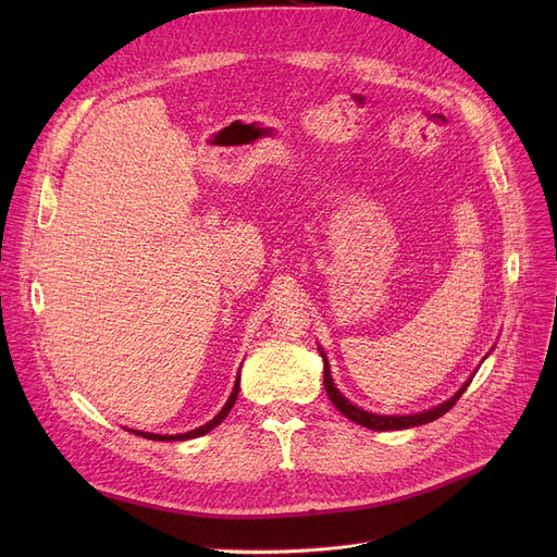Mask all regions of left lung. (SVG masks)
I'll use <instances>...</instances> for the list:
<instances>
[{
	"label": "left lung",
	"mask_w": 557,
	"mask_h": 557,
	"mask_svg": "<svg viewBox=\"0 0 557 557\" xmlns=\"http://www.w3.org/2000/svg\"><path fill=\"white\" fill-rule=\"evenodd\" d=\"M318 352H320V357H323V363H325V368H323V374H325V391H327V397L332 399V404L338 408V411L347 418V420H352V422H357V424H361V426H366V429H372V431H399V429H411V426H420V424H426V422H433V420H437V418H443L449 408L460 399V395L467 391V386L472 384V376L467 379V382L449 397V399H445L443 404H437V406H433V408H426V411H420V413H408V416H379V413H372V411H366V408H361V406H357V404H352L349 401L338 388H336V384H334V379H332V370H330V361H327V357H325V352H323V347H318ZM490 355V352H487ZM485 355V357H487Z\"/></svg>",
	"instance_id": "1"
}]
</instances>
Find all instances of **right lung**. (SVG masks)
I'll return each instance as SVG.
<instances>
[{"instance_id": "right-lung-1", "label": "right lung", "mask_w": 557, "mask_h": 557, "mask_svg": "<svg viewBox=\"0 0 557 557\" xmlns=\"http://www.w3.org/2000/svg\"><path fill=\"white\" fill-rule=\"evenodd\" d=\"M239 372H242V370H239ZM237 395H239V374H237V382H234V388H232V393H230L227 401L223 404L221 411H219V413H216L208 424H202V426H198V429H194V431H187V433H175V435H162V433H149V431H135V429H128V431H131V433H137V435H144L146 441H158V443L191 441V437L205 435V433H210L214 426H219V424L225 420V416L230 413V408L234 406V401H237Z\"/></svg>"}]
</instances>
